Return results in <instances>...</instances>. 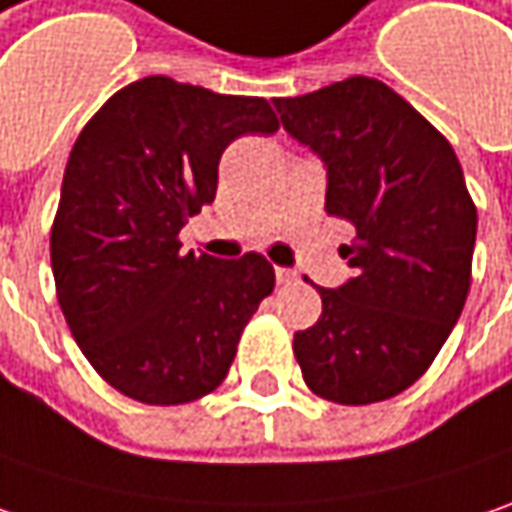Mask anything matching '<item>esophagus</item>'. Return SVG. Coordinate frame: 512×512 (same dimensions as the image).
I'll use <instances>...</instances> for the list:
<instances>
[{
    "label": "esophagus",
    "mask_w": 512,
    "mask_h": 512,
    "mask_svg": "<svg viewBox=\"0 0 512 512\" xmlns=\"http://www.w3.org/2000/svg\"><path fill=\"white\" fill-rule=\"evenodd\" d=\"M275 278H278V283L280 286H289V283H295V280H298V275H295V272H292V269H275Z\"/></svg>",
    "instance_id": "esophagus-1"
}]
</instances>
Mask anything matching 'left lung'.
<instances>
[{
  "instance_id": "obj_1",
  "label": "left lung",
  "mask_w": 512,
  "mask_h": 512,
  "mask_svg": "<svg viewBox=\"0 0 512 512\" xmlns=\"http://www.w3.org/2000/svg\"><path fill=\"white\" fill-rule=\"evenodd\" d=\"M283 128L326 163V212L355 226V278L318 289L295 332L306 387L361 407L412 387L450 338L473 280L476 203L453 145L381 79L275 100Z\"/></svg>"
}]
</instances>
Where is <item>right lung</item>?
<instances>
[{
  "label": "right lung",
  "instance_id": "add662e5",
  "mask_svg": "<svg viewBox=\"0 0 512 512\" xmlns=\"http://www.w3.org/2000/svg\"><path fill=\"white\" fill-rule=\"evenodd\" d=\"M278 128L263 97L145 77L79 131L51 226V269L74 341L117 392L177 407L223 384L275 269L257 252H183L180 229L214 200L226 145Z\"/></svg>",
  "mask_w": 512,
  "mask_h": 512
}]
</instances>
